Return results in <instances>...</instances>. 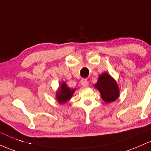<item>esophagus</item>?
I'll list each match as a JSON object with an SVG mask.
<instances>
[{
	"label": "esophagus",
	"mask_w": 151,
	"mask_h": 151,
	"mask_svg": "<svg viewBox=\"0 0 151 151\" xmlns=\"http://www.w3.org/2000/svg\"><path fill=\"white\" fill-rule=\"evenodd\" d=\"M81 86H82L83 88H87L88 86V81L85 78L81 80Z\"/></svg>",
	"instance_id": "esophagus-1"
}]
</instances>
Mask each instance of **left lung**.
Listing matches in <instances>:
<instances>
[{"label": "left lung", "mask_w": 151, "mask_h": 151, "mask_svg": "<svg viewBox=\"0 0 151 151\" xmlns=\"http://www.w3.org/2000/svg\"><path fill=\"white\" fill-rule=\"evenodd\" d=\"M95 87L100 91L103 100L106 103L113 102L119 96V88L116 81L107 73L99 76Z\"/></svg>", "instance_id": "obj_1"}]
</instances>
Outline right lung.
Masks as SVG:
<instances>
[{"label":"right lung","mask_w":151,"mask_h":151,"mask_svg":"<svg viewBox=\"0 0 151 151\" xmlns=\"http://www.w3.org/2000/svg\"><path fill=\"white\" fill-rule=\"evenodd\" d=\"M74 91H75V89L71 90L68 87L65 83H63L56 95L58 101L60 103H65L72 97Z\"/></svg>","instance_id":"1"}]
</instances>
